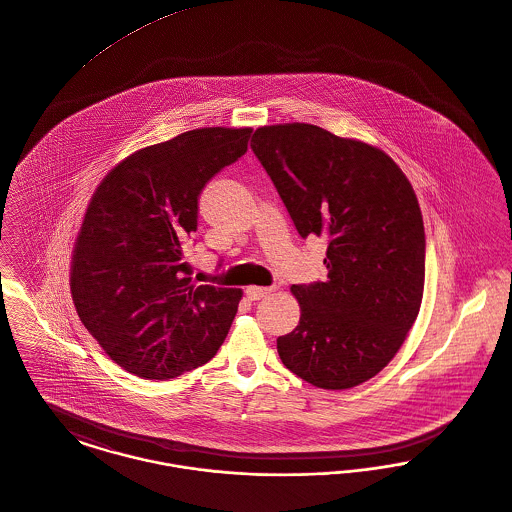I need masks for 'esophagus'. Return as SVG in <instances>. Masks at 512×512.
<instances>
[{
  "instance_id": "obj_1",
  "label": "esophagus",
  "mask_w": 512,
  "mask_h": 512,
  "mask_svg": "<svg viewBox=\"0 0 512 512\" xmlns=\"http://www.w3.org/2000/svg\"><path fill=\"white\" fill-rule=\"evenodd\" d=\"M272 292H274L272 286H269V288H265V286H249V288L245 290V296H247L249 300L257 301L267 298Z\"/></svg>"
}]
</instances>
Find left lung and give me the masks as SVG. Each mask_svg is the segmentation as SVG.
I'll use <instances>...</instances> for the list:
<instances>
[{"mask_svg":"<svg viewBox=\"0 0 512 512\" xmlns=\"http://www.w3.org/2000/svg\"><path fill=\"white\" fill-rule=\"evenodd\" d=\"M251 149L301 238L329 243L327 280L292 286L300 325L276 338L278 356L319 389H352L394 358L420 313L416 193L385 152L317 125L259 127Z\"/></svg>","mask_w":512,"mask_h":512,"instance_id":"8db88e82","label":"left lung"}]
</instances>
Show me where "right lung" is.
I'll return each mask as SVG.
<instances>
[{"label": "right lung", "mask_w": 512, "mask_h": 512, "mask_svg": "<svg viewBox=\"0 0 512 512\" xmlns=\"http://www.w3.org/2000/svg\"><path fill=\"white\" fill-rule=\"evenodd\" d=\"M251 129L205 127L137 151L98 185L77 238L71 294L125 371L174 379L212 360L241 290L197 286L187 243L207 183L247 152Z\"/></svg>", "instance_id": "add662e5"}]
</instances>
